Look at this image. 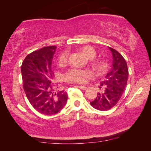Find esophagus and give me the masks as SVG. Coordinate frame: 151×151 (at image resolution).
<instances>
[{
  "instance_id": "obj_1",
  "label": "esophagus",
  "mask_w": 151,
  "mask_h": 151,
  "mask_svg": "<svg viewBox=\"0 0 151 151\" xmlns=\"http://www.w3.org/2000/svg\"><path fill=\"white\" fill-rule=\"evenodd\" d=\"M77 86L78 88L83 89V90H86V89L87 88H86V86H83V85H77Z\"/></svg>"
}]
</instances>
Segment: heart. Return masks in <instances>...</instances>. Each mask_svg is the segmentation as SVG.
Segmentation results:
<instances>
[{
  "label": "heart",
  "mask_w": 151,
  "mask_h": 151,
  "mask_svg": "<svg viewBox=\"0 0 151 151\" xmlns=\"http://www.w3.org/2000/svg\"><path fill=\"white\" fill-rule=\"evenodd\" d=\"M80 51L82 54L88 59H92L91 63L94 70L96 71H103L106 68V63L102 60L93 59L96 57V52L94 48L91 46H84L80 48ZM68 55L67 52H64L61 53L58 58V64L60 66L66 65L67 61ZM91 75L89 71L86 70H80L76 68H72L64 75V78L65 81L68 83H83L85 81V78Z\"/></svg>",
  "instance_id": "1"
}]
</instances>
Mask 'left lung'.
<instances>
[{
	"label": "left lung",
	"instance_id": "1",
	"mask_svg": "<svg viewBox=\"0 0 151 151\" xmlns=\"http://www.w3.org/2000/svg\"><path fill=\"white\" fill-rule=\"evenodd\" d=\"M109 49L112 57V68L101 83L99 88L102 89L101 93L91 102V106L99 111H107L116 105L124 93L129 77L124 58L114 48L109 47Z\"/></svg>",
	"mask_w": 151,
	"mask_h": 151
}]
</instances>
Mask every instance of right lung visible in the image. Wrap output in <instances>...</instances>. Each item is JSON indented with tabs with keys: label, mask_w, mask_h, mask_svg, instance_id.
<instances>
[{
	"label": "right lung",
	"mask_w": 151,
	"mask_h": 151,
	"mask_svg": "<svg viewBox=\"0 0 151 151\" xmlns=\"http://www.w3.org/2000/svg\"><path fill=\"white\" fill-rule=\"evenodd\" d=\"M57 47L49 46L28 55L21 66L23 88L28 100L38 112L51 115L60 111L67 102V93L58 91L51 82L52 60Z\"/></svg>",
	"instance_id": "right-lung-1"
}]
</instances>
